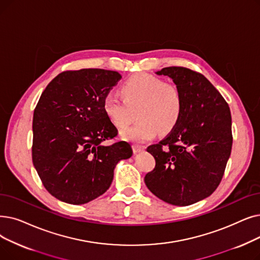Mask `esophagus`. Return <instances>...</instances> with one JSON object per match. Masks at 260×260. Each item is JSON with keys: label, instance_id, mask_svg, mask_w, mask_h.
I'll list each match as a JSON object with an SVG mask.
<instances>
[{"label": "esophagus", "instance_id": "34e87169", "mask_svg": "<svg viewBox=\"0 0 260 260\" xmlns=\"http://www.w3.org/2000/svg\"><path fill=\"white\" fill-rule=\"evenodd\" d=\"M144 149H145V148H144V146H142V145H138V144H134V145H133V151H134L135 154L142 152Z\"/></svg>", "mask_w": 260, "mask_h": 260}]
</instances>
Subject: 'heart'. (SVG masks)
I'll use <instances>...</instances> for the list:
<instances>
[{
    "label": "heart",
    "mask_w": 260,
    "mask_h": 260,
    "mask_svg": "<svg viewBox=\"0 0 260 260\" xmlns=\"http://www.w3.org/2000/svg\"><path fill=\"white\" fill-rule=\"evenodd\" d=\"M121 90L124 99L114 91L105 94L103 109L110 122L122 128L129 123L132 109L139 108V122L121 133L124 140L135 143L149 141L158 131L170 132L183 114L182 93L160 77L144 72L135 74L124 82Z\"/></svg>",
    "instance_id": "b5f03b06"
}]
</instances>
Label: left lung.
Segmentation results:
<instances>
[{
  "mask_svg": "<svg viewBox=\"0 0 260 260\" xmlns=\"http://www.w3.org/2000/svg\"><path fill=\"white\" fill-rule=\"evenodd\" d=\"M156 74L172 78L184 108L168 136L146 149L156 165L144 183L169 204L188 206L209 197L221 182L232 152L231 110L201 73L167 67Z\"/></svg>",
  "mask_w": 260,
  "mask_h": 260,
  "instance_id": "8db88e82",
  "label": "left lung"
}]
</instances>
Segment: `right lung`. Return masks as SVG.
<instances>
[{
	"instance_id": "obj_1",
	"label": "right lung",
	"mask_w": 260,
	"mask_h": 260,
	"mask_svg": "<svg viewBox=\"0 0 260 260\" xmlns=\"http://www.w3.org/2000/svg\"><path fill=\"white\" fill-rule=\"evenodd\" d=\"M122 76L104 69L64 71L42 92L32 118V164L49 192L86 204L106 192L114 170L133 155L129 143L105 145L118 135L103 100Z\"/></svg>"
}]
</instances>
